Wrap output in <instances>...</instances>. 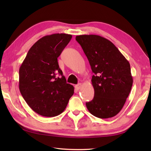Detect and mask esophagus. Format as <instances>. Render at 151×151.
<instances>
[{"instance_id": "1", "label": "esophagus", "mask_w": 151, "mask_h": 151, "mask_svg": "<svg viewBox=\"0 0 151 151\" xmlns=\"http://www.w3.org/2000/svg\"><path fill=\"white\" fill-rule=\"evenodd\" d=\"M81 87H82V84H76L75 86V89H77V90H79V89L81 88Z\"/></svg>"}]
</instances>
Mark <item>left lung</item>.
I'll return each mask as SVG.
<instances>
[{"label":"left lung","instance_id":"1","mask_svg":"<svg viewBox=\"0 0 151 151\" xmlns=\"http://www.w3.org/2000/svg\"><path fill=\"white\" fill-rule=\"evenodd\" d=\"M89 63L93 75L94 97L86 103L94 116L101 119L114 117L126 102L132 86L130 65L110 41L97 35L76 36Z\"/></svg>","mask_w":151,"mask_h":151}]
</instances>
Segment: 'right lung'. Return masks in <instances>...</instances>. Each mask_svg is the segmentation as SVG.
I'll use <instances>...</instances> for the list:
<instances>
[{"label":"right lung","mask_w":151,"mask_h":151,"mask_svg":"<svg viewBox=\"0 0 151 151\" xmlns=\"http://www.w3.org/2000/svg\"><path fill=\"white\" fill-rule=\"evenodd\" d=\"M71 38L66 34L41 37L28 50L19 68V88L22 97L42 116L62 114L74 93V87L66 82L58 62Z\"/></svg>","instance_id":"obj_1"}]
</instances>
